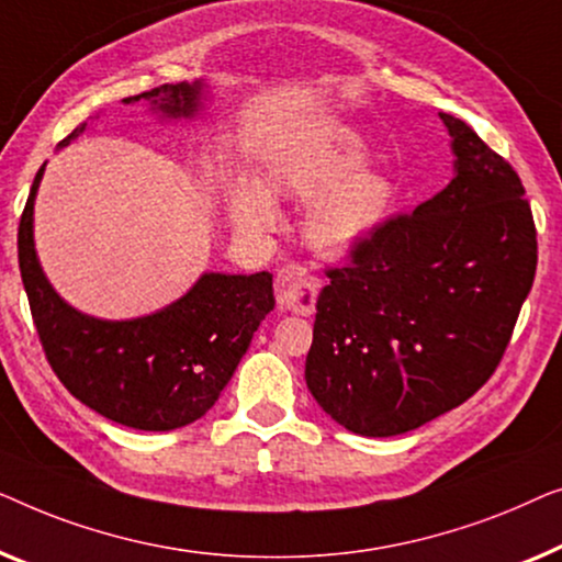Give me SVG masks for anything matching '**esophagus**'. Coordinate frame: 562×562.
<instances>
[{
	"label": "esophagus",
	"mask_w": 562,
	"mask_h": 562,
	"mask_svg": "<svg viewBox=\"0 0 562 562\" xmlns=\"http://www.w3.org/2000/svg\"><path fill=\"white\" fill-rule=\"evenodd\" d=\"M321 280L313 278L305 267L300 265H288L278 272V280H274V295H278V303L288 311H300L307 313L318 297Z\"/></svg>",
	"instance_id": "esophagus-1"
}]
</instances>
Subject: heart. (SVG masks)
Returning a JSON list of instances; mask_svg holds the SVG:
<instances>
[{
  "mask_svg": "<svg viewBox=\"0 0 562 562\" xmlns=\"http://www.w3.org/2000/svg\"><path fill=\"white\" fill-rule=\"evenodd\" d=\"M367 145L349 130L311 137L270 165L267 180L239 183L232 195L234 224L247 234L278 226L274 201L305 205L303 236L321 257H346L371 239L394 203V186L382 170L363 168Z\"/></svg>",
  "mask_w": 562,
  "mask_h": 562,
  "instance_id": "1",
  "label": "heart"
}]
</instances>
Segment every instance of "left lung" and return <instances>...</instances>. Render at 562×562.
Instances as JSON below:
<instances>
[{
  "instance_id": "1",
  "label": "left lung",
  "mask_w": 562,
  "mask_h": 562,
  "mask_svg": "<svg viewBox=\"0 0 562 562\" xmlns=\"http://www.w3.org/2000/svg\"><path fill=\"white\" fill-rule=\"evenodd\" d=\"M440 122L450 183L328 270L315 303L307 390L357 436H402L463 405L532 290L537 234L519 176L469 124Z\"/></svg>"
}]
</instances>
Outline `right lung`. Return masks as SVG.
<instances>
[{"label": "right lung", "mask_w": 562, "mask_h": 562, "mask_svg": "<svg viewBox=\"0 0 562 562\" xmlns=\"http://www.w3.org/2000/svg\"><path fill=\"white\" fill-rule=\"evenodd\" d=\"M209 83H168L124 104L147 101L168 122H191L203 112ZM86 132L76 126L58 149ZM37 170L20 218L22 284L45 357L63 386L93 413L134 430L165 432L203 417L234 376L251 336L274 307L272 274L203 272L176 303L139 318L106 321L76 311L45 278L35 249Z\"/></svg>", "instance_id": "add662e5"}]
</instances>
